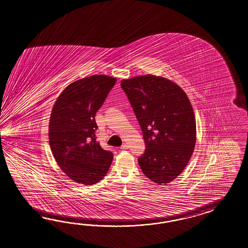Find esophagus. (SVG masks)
<instances>
[{
    "label": "esophagus",
    "instance_id": "1",
    "mask_svg": "<svg viewBox=\"0 0 248 248\" xmlns=\"http://www.w3.org/2000/svg\"><path fill=\"white\" fill-rule=\"evenodd\" d=\"M121 150H127L128 149V146L126 145V144H123V145L121 146V148H120Z\"/></svg>",
    "mask_w": 248,
    "mask_h": 248
}]
</instances>
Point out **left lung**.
Listing matches in <instances>:
<instances>
[{"mask_svg": "<svg viewBox=\"0 0 248 248\" xmlns=\"http://www.w3.org/2000/svg\"><path fill=\"white\" fill-rule=\"evenodd\" d=\"M145 141L138 162L151 181L166 185L187 165L196 142L192 105L178 85L151 74L121 81Z\"/></svg>", "mask_w": 248, "mask_h": 248, "instance_id": "1", "label": "left lung"}]
</instances>
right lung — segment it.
<instances>
[{
	"instance_id": "add662e5",
	"label": "right lung",
	"mask_w": 248,
	"mask_h": 248,
	"mask_svg": "<svg viewBox=\"0 0 248 248\" xmlns=\"http://www.w3.org/2000/svg\"><path fill=\"white\" fill-rule=\"evenodd\" d=\"M116 79L93 75L69 85L61 93L49 122L51 151L61 169L73 181L94 185L107 175L113 153L96 139L95 115Z\"/></svg>"
}]
</instances>
